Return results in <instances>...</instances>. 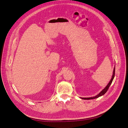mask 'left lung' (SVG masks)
<instances>
[{"instance_id":"8db88e82","label":"left lung","mask_w":128,"mask_h":128,"mask_svg":"<svg viewBox=\"0 0 128 128\" xmlns=\"http://www.w3.org/2000/svg\"><path fill=\"white\" fill-rule=\"evenodd\" d=\"M115 67L114 68V70H113V75H112V78L110 80V82L108 83V84L104 88L103 90L100 92L99 94H98L97 95H96V96H92V97H89V98H81L82 99H84V100H90V99H96V98H99V96H103L104 94H106V92L107 91L108 89L109 88L110 84H112V82H113V79L114 78V76H115Z\"/></svg>"}]
</instances>
